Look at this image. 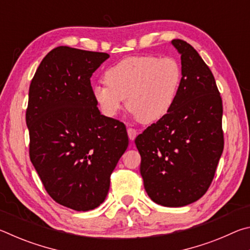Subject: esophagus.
<instances>
[{
	"label": "esophagus",
	"mask_w": 250,
	"mask_h": 250,
	"mask_svg": "<svg viewBox=\"0 0 250 250\" xmlns=\"http://www.w3.org/2000/svg\"><path fill=\"white\" fill-rule=\"evenodd\" d=\"M126 132H128V135H129V139L131 141H133L135 137L138 135V131L133 129V128H128V130H126Z\"/></svg>",
	"instance_id": "34e87169"
}]
</instances>
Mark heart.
I'll list each match as a JSON object with an SVG mask.
<instances>
[{
	"instance_id": "heart-1",
	"label": "heart",
	"mask_w": 250,
	"mask_h": 250,
	"mask_svg": "<svg viewBox=\"0 0 250 250\" xmlns=\"http://www.w3.org/2000/svg\"><path fill=\"white\" fill-rule=\"evenodd\" d=\"M105 83L96 84L92 96L101 112L115 117L126 99L141 124L163 119L174 107L183 83V70L175 58L137 55L121 59L104 74Z\"/></svg>"
}]
</instances>
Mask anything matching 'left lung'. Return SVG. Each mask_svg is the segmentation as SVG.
Here are the masks:
<instances>
[{
    "label": "left lung",
    "mask_w": 250,
    "mask_h": 250,
    "mask_svg": "<svg viewBox=\"0 0 250 250\" xmlns=\"http://www.w3.org/2000/svg\"><path fill=\"white\" fill-rule=\"evenodd\" d=\"M172 45L183 70L179 97L163 119L135 138L140 173L147 195L156 204L181 207L208 189L224 150L223 103L210 69L193 46Z\"/></svg>",
    "instance_id": "obj_1"
}]
</instances>
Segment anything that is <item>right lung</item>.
<instances>
[{
	"mask_svg": "<svg viewBox=\"0 0 250 250\" xmlns=\"http://www.w3.org/2000/svg\"><path fill=\"white\" fill-rule=\"evenodd\" d=\"M107 53L59 46L32 79L29 158L55 202L86 211L105 200L110 175L129 145L125 125L101 115L90 77Z\"/></svg>",
	"mask_w": 250,
	"mask_h": 250,
	"instance_id": "obj_1",
	"label": "right lung"
}]
</instances>
